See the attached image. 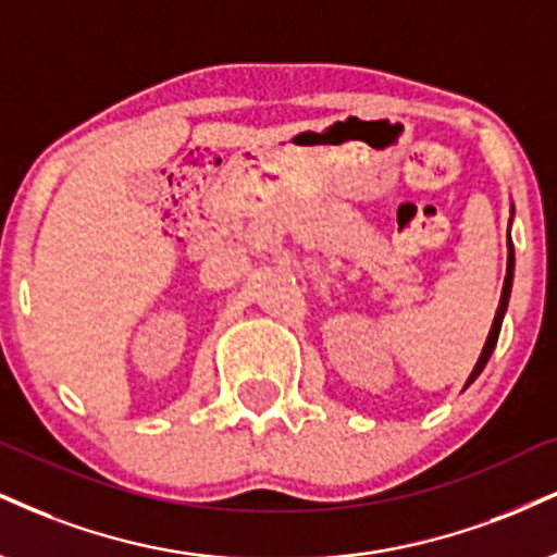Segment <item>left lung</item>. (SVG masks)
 Returning <instances> with one entry per match:
<instances>
[{
	"mask_svg": "<svg viewBox=\"0 0 557 557\" xmlns=\"http://www.w3.org/2000/svg\"><path fill=\"white\" fill-rule=\"evenodd\" d=\"M511 218H513V205H511ZM511 285H513V244H511V231H508V264H506V280H504V290H500V304H498V311H495V319H493V326H491V334H487L485 339V347H482L478 363H474L470 379H467L465 388L474 384V379L480 376L482 368L487 366V360H491V355L495 350V343H498V334H500V324H504V317H506V308H508V298H511Z\"/></svg>",
	"mask_w": 557,
	"mask_h": 557,
	"instance_id": "1",
	"label": "left lung"
}]
</instances>
